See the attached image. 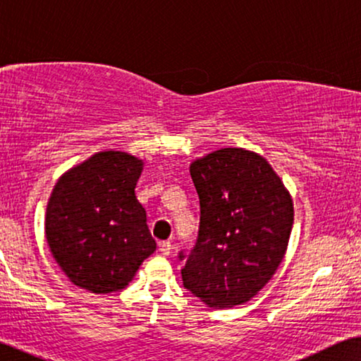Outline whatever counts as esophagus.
<instances>
[{"label": "esophagus", "instance_id": "obj_1", "mask_svg": "<svg viewBox=\"0 0 361 361\" xmlns=\"http://www.w3.org/2000/svg\"><path fill=\"white\" fill-rule=\"evenodd\" d=\"M158 247H160V252L163 256H168V254L171 252V243L170 241H161L158 244Z\"/></svg>", "mask_w": 361, "mask_h": 361}]
</instances>
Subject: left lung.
Returning a JSON list of instances; mask_svg holds the SVG:
<instances>
[{
    "label": "left lung",
    "instance_id": "obj_1",
    "mask_svg": "<svg viewBox=\"0 0 361 361\" xmlns=\"http://www.w3.org/2000/svg\"><path fill=\"white\" fill-rule=\"evenodd\" d=\"M190 175L201 216L196 246L181 269L183 286L208 307L241 305L284 259L294 224L292 196L266 158L244 148L196 158Z\"/></svg>",
    "mask_w": 361,
    "mask_h": 361
}]
</instances>
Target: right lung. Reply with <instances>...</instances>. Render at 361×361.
Returning a JSON list of instances; mask_svg holds the SVG:
<instances>
[{"label":"right lung","instance_id":"right-lung-1","mask_svg":"<svg viewBox=\"0 0 361 361\" xmlns=\"http://www.w3.org/2000/svg\"><path fill=\"white\" fill-rule=\"evenodd\" d=\"M143 160L99 152L62 175L46 208V239L72 284L94 294L123 289L157 249L135 186Z\"/></svg>","mask_w":361,"mask_h":361}]
</instances>
